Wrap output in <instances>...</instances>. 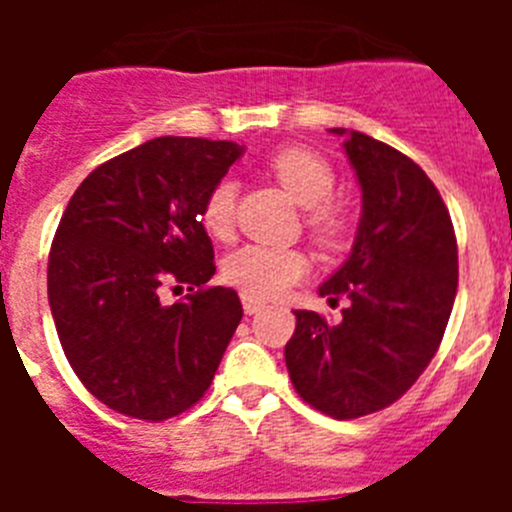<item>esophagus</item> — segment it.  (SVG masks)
Masks as SVG:
<instances>
[{"instance_id":"esophagus-1","label":"esophagus","mask_w":512,"mask_h":512,"mask_svg":"<svg viewBox=\"0 0 512 512\" xmlns=\"http://www.w3.org/2000/svg\"><path fill=\"white\" fill-rule=\"evenodd\" d=\"M241 302H243V310H246V315H256V312H261L266 307V302L256 300V297H251V295H241Z\"/></svg>"}]
</instances>
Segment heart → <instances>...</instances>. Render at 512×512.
I'll use <instances>...</instances> for the list:
<instances>
[{
  "label": "heart",
  "instance_id": "obj_1",
  "mask_svg": "<svg viewBox=\"0 0 512 512\" xmlns=\"http://www.w3.org/2000/svg\"><path fill=\"white\" fill-rule=\"evenodd\" d=\"M271 174L289 192L297 205L307 207V225L320 241L336 243L346 233V215L341 207L328 200L336 187V171L320 153L310 148H282L269 158ZM235 189L233 179H220L202 205V225L212 238H230L235 223ZM310 269V261L295 248L274 246H243L225 256V282L241 289L243 295L256 300L282 295L284 289L300 282Z\"/></svg>",
  "mask_w": 512,
  "mask_h": 512
}]
</instances>
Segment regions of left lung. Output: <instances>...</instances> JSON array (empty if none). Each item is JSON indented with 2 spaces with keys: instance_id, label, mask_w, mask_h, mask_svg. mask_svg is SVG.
<instances>
[{
  "instance_id": "1",
  "label": "left lung",
  "mask_w": 512,
  "mask_h": 512,
  "mask_svg": "<svg viewBox=\"0 0 512 512\" xmlns=\"http://www.w3.org/2000/svg\"><path fill=\"white\" fill-rule=\"evenodd\" d=\"M341 135L361 187V217L348 259L320 295L348 305L338 323L295 310L284 361L295 390L330 418L377 413L431 364L459 284L454 225L415 161L359 130Z\"/></svg>"
}]
</instances>
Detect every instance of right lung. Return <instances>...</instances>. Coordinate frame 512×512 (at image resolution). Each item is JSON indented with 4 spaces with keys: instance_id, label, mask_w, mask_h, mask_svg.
Returning <instances> with one entry per match:
<instances>
[{
    "instance_id": "add662e5",
    "label": "right lung",
    "mask_w": 512,
    "mask_h": 512,
    "mask_svg": "<svg viewBox=\"0 0 512 512\" xmlns=\"http://www.w3.org/2000/svg\"><path fill=\"white\" fill-rule=\"evenodd\" d=\"M243 151L233 140L153 138L97 166L63 212L48 305L71 369L107 408L158 423L210 387L243 307L235 289L205 287L215 251L202 205ZM169 283L198 292L166 306Z\"/></svg>"
}]
</instances>
